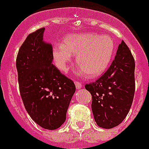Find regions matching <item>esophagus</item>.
Masks as SVG:
<instances>
[{
    "instance_id": "34e87169",
    "label": "esophagus",
    "mask_w": 149,
    "mask_h": 149,
    "mask_svg": "<svg viewBox=\"0 0 149 149\" xmlns=\"http://www.w3.org/2000/svg\"><path fill=\"white\" fill-rule=\"evenodd\" d=\"M74 84H75V87L77 90L81 89L82 87V84H81V83H80L79 81H74Z\"/></svg>"
}]
</instances>
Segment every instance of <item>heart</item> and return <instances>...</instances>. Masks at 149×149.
<instances>
[{
	"label": "heart",
	"mask_w": 149,
	"mask_h": 149,
	"mask_svg": "<svg viewBox=\"0 0 149 149\" xmlns=\"http://www.w3.org/2000/svg\"><path fill=\"white\" fill-rule=\"evenodd\" d=\"M114 51V42L110 36L83 32L65 37L62 44L53 47V54L57 68L63 72H67L72 54H76V62L79 65L77 73L95 77L106 71Z\"/></svg>",
	"instance_id": "obj_1"
}]
</instances>
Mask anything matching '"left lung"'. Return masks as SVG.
I'll return each mask as SVG.
<instances>
[{
  "instance_id": "obj_1",
  "label": "left lung",
  "mask_w": 149,
  "mask_h": 149,
  "mask_svg": "<svg viewBox=\"0 0 149 149\" xmlns=\"http://www.w3.org/2000/svg\"><path fill=\"white\" fill-rule=\"evenodd\" d=\"M135 61L122 40L109 69L97 81L85 85L92 96V111L99 127L111 129L127 115L135 93Z\"/></svg>"
}]
</instances>
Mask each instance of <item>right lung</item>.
<instances>
[{"instance_id":"obj_1","label":"right lung","mask_w":149,"mask_h":149,"mask_svg":"<svg viewBox=\"0 0 149 149\" xmlns=\"http://www.w3.org/2000/svg\"><path fill=\"white\" fill-rule=\"evenodd\" d=\"M44 30L28 35L18 53L16 68L26 111L36 124L52 130L65 121L75 85L52 64L53 47L43 40Z\"/></svg>"}]
</instances>
